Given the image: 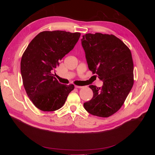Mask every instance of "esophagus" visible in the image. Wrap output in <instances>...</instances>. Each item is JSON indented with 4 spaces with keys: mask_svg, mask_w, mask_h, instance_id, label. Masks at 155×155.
Returning a JSON list of instances; mask_svg holds the SVG:
<instances>
[{
    "mask_svg": "<svg viewBox=\"0 0 155 155\" xmlns=\"http://www.w3.org/2000/svg\"><path fill=\"white\" fill-rule=\"evenodd\" d=\"M75 88H83L82 86H78V85H75Z\"/></svg>",
    "mask_w": 155,
    "mask_h": 155,
    "instance_id": "1",
    "label": "esophagus"
}]
</instances>
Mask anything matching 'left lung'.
<instances>
[{"label":"left lung","mask_w":155,"mask_h":155,"mask_svg":"<svg viewBox=\"0 0 155 155\" xmlns=\"http://www.w3.org/2000/svg\"><path fill=\"white\" fill-rule=\"evenodd\" d=\"M81 44L89 70L103 81L101 87L90 85L93 97L83 106L89 113L107 118L118 111L134 84L130 49L114 35L87 34Z\"/></svg>","instance_id":"obj_1"}]
</instances>
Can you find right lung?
I'll list each match as a JSON object with an SVG mask.
<instances>
[{"label":"right lung","instance_id":"add662e5","mask_svg":"<svg viewBox=\"0 0 155 155\" xmlns=\"http://www.w3.org/2000/svg\"><path fill=\"white\" fill-rule=\"evenodd\" d=\"M81 34L65 31H44L27 46L21 61L23 85L29 99L45 112L61 108L74 85H63L54 75L59 62L71 51Z\"/></svg>","mask_w":155,"mask_h":155}]
</instances>
